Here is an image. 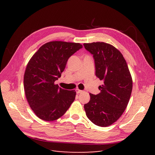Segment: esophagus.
<instances>
[{
	"label": "esophagus",
	"instance_id": "esophagus-1",
	"mask_svg": "<svg viewBox=\"0 0 155 155\" xmlns=\"http://www.w3.org/2000/svg\"><path fill=\"white\" fill-rule=\"evenodd\" d=\"M76 92H77V94H80V93H83V91H81V90H79V89H76Z\"/></svg>",
	"mask_w": 155,
	"mask_h": 155
}]
</instances>
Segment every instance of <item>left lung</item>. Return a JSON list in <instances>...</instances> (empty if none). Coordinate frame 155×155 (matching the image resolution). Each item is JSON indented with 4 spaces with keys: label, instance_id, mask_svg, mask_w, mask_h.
<instances>
[{
    "label": "left lung",
    "instance_id": "obj_1",
    "mask_svg": "<svg viewBox=\"0 0 155 155\" xmlns=\"http://www.w3.org/2000/svg\"><path fill=\"white\" fill-rule=\"evenodd\" d=\"M93 55L96 76L104 83L97 95L90 93L91 99L84 105L87 117L92 123L106 127L123 114L129 101L133 80L127 62L121 52L103 42L84 43Z\"/></svg>",
    "mask_w": 155,
    "mask_h": 155
}]
</instances>
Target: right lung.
<instances>
[{"label":"right lung","instance_id":"1","mask_svg":"<svg viewBox=\"0 0 155 155\" xmlns=\"http://www.w3.org/2000/svg\"><path fill=\"white\" fill-rule=\"evenodd\" d=\"M81 48L83 45L75 42H48L28 61L24 75L25 95L31 109L41 119H58L74 101V90L62 89L54 82L61 77L69 57Z\"/></svg>","mask_w":155,"mask_h":155}]
</instances>
